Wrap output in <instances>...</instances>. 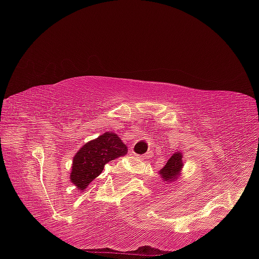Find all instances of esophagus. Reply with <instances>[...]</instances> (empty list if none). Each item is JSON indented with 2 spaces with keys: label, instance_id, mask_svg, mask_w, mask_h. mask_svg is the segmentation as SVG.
<instances>
[{
  "label": "esophagus",
  "instance_id": "34e87169",
  "mask_svg": "<svg viewBox=\"0 0 259 259\" xmlns=\"http://www.w3.org/2000/svg\"><path fill=\"white\" fill-rule=\"evenodd\" d=\"M152 154H153L152 151H150V152H147L146 154H142V156H140L139 158L140 159H150L151 157H152Z\"/></svg>",
  "mask_w": 259,
  "mask_h": 259
}]
</instances>
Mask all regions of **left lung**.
Instances as JSON below:
<instances>
[{
	"label": "left lung",
	"mask_w": 259,
	"mask_h": 259,
	"mask_svg": "<svg viewBox=\"0 0 259 259\" xmlns=\"http://www.w3.org/2000/svg\"><path fill=\"white\" fill-rule=\"evenodd\" d=\"M183 154L180 152L174 153L165 165L159 170V175L163 181H167V184L173 183V181L178 180L180 178L181 169H183Z\"/></svg>",
	"instance_id": "left-lung-1"
}]
</instances>
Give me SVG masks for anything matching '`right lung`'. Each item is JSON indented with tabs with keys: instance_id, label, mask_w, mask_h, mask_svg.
Returning <instances> with one entry per match:
<instances>
[{
	"instance_id": "add662e5",
	"label": "right lung",
	"mask_w": 259,
	"mask_h": 259,
	"mask_svg": "<svg viewBox=\"0 0 259 259\" xmlns=\"http://www.w3.org/2000/svg\"><path fill=\"white\" fill-rule=\"evenodd\" d=\"M127 152L126 145L114 133H105L86 142L73 158L70 180L76 189L85 190L95 178L102 173L108 162Z\"/></svg>"
}]
</instances>
